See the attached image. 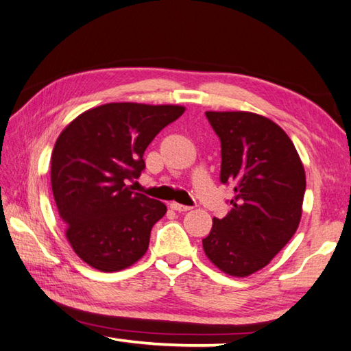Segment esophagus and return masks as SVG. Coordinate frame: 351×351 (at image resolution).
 <instances>
[{
	"label": "esophagus",
	"instance_id": "1",
	"mask_svg": "<svg viewBox=\"0 0 351 351\" xmlns=\"http://www.w3.org/2000/svg\"><path fill=\"white\" fill-rule=\"evenodd\" d=\"M170 208L171 210H175V212H189L190 208V206H182V204H180V202H170Z\"/></svg>",
	"mask_w": 351,
	"mask_h": 351
}]
</instances>
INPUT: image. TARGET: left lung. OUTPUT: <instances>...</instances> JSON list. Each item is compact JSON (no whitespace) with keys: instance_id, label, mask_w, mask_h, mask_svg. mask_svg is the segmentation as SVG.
<instances>
[{"instance_id":"1","label":"left lung","mask_w":351,"mask_h":351,"mask_svg":"<svg viewBox=\"0 0 351 351\" xmlns=\"http://www.w3.org/2000/svg\"><path fill=\"white\" fill-rule=\"evenodd\" d=\"M221 141L222 184H232V210L213 218L202 239L207 258L244 278L265 267L291 239L302 215L305 171L287 133L248 112H206Z\"/></svg>"}]
</instances>
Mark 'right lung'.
Here are the masks:
<instances>
[{
    "label": "right lung",
    "instance_id": "1",
    "mask_svg": "<svg viewBox=\"0 0 351 351\" xmlns=\"http://www.w3.org/2000/svg\"><path fill=\"white\" fill-rule=\"evenodd\" d=\"M181 106L110 103L80 114L52 152L53 197L78 256L101 271L135 264L150 232L167 212L161 201L132 192L145 169L144 152Z\"/></svg>",
    "mask_w": 351,
    "mask_h": 351
}]
</instances>
